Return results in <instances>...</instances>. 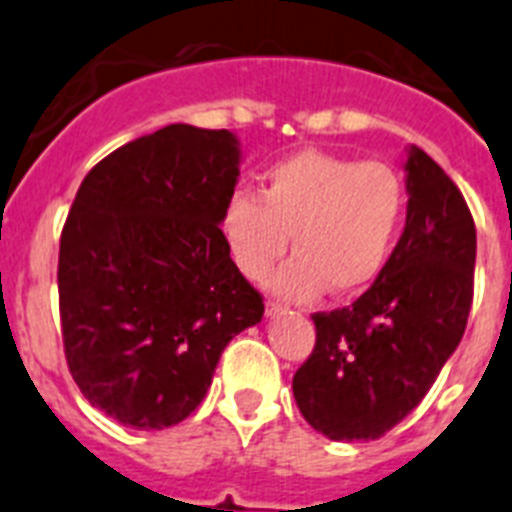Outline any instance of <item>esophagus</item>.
<instances>
[{"instance_id": "34e87169", "label": "esophagus", "mask_w": 512, "mask_h": 512, "mask_svg": "<svg viewBox=\"0 0 512 512\" xmlns=\"http://www.w3.org/2000/svg\"><path fill=\"white\" fill-rule=\"evenodd\" d=\"M286 304H281V302H268L265 304V315L268 317H278V315H283V312H286Z\"/></svg>"}]
</instances>
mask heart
Instances as JSON below:
<instances>
[{"label": "heart", "instance_id": "1", "mask_svg": "<svg viewBox=\"0 0 512 512\" xmlns=\"http://www.w3.org/2000/svg\"><path fill=\"white\" fill-rule=\"evenodd\" d=\"M260 198L236 190L223 203L221 234L234 265L289 299L359 294L388 265L406 213V190L388 163L299 150L268 166Z\"/></svg>", "mask_w": 512, "mask_h": 512}]
</instances>
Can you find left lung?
Segmentation results:
<instances>
[{
	"instance_id": "8db88e82",
	"label": "left lung",
	"mask_w": 512,
	"mask_h": 512,
	"mask_svg": "<svg viewBox=\"0 0 512 512\" xmlns=\"http://www.w3.org/2000/svg\"><path fill=\"white\" fill-rule=\"evenodd\" d=\"M406 226L351 307L317 312L294 398L330 440H377L419 406L458 349L474 299L476 226L461 190L422 148L406 156Z\"/></svg>"
}]
</instances>
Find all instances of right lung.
Instances as JSON below:
<instances>
[{
    "label": "right lung",
    "mask_w": 512,
    "mask_h": 512,
    "mask_svg": "<svg viewBox=\"0 0 512 512\" xmlns=\"http://www.w3.org/2000/svg\"><path fill=\"white\" fill-rule=\"evenodd\" d=\"M242 150L169 124L88 171L59 242V315L77 388L124 427H174L265 304L221 234Z\"/></svg>",
    "instance_id": "obj_1"
}]
</instances>
